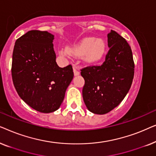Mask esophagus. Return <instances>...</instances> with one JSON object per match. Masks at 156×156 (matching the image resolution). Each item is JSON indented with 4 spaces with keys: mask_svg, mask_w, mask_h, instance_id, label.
<instances>
[{
    "mask_svg": "<svg viewBox=\"0 0 156 156\" xmlns=\"http://www.w3.org/2000/svg\"><path fill=\"white\" fill-rule=\"evenodd\" d=\"M73 71H74V76L80 75V69H79V68H77L76 67H73Z\"/></svg>",
    "mask_w": 156,
    "mask_h": 156,
    "instance_id": "34e87169",
    "label": "esophagus"
}]
</instances>
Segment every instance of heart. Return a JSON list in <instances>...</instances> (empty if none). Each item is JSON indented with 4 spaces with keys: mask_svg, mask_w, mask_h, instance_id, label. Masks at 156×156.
<instances>
[{
    "mask_svg": "<svg viewBox=\"0 0 156 156\" xmlns=\"http://www.w3.org/2000/svg\"><path fill=\"white\" fill-rule=\"evenodd\" d=\"M67 52L74 57H80L84 63L94 64L103 58L106 50L105 41L101 38L85 37L72 47H67ZM61 55L66 54L65 50H59Z\"/></svg>",
    "mask_w": 156,
    "mask_h": 156,
    "instance_id": "b5f03b06",
    "label": "heart"
}]
</instances>
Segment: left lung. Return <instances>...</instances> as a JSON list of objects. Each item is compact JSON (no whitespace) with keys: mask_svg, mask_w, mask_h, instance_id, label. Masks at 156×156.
<instances>
[{"mask_svg":"<svg viewBox=\"0 0 156 156\" xmlns=\"http://www.w3.org/2000/svg\"><path fill=\"white\" fill-rule=\"evenodd\" d=\"M107 37L109 50L102 65L81 70L85 81L83 99L89 112L96 114H105L123 101L134 75L133 55L129 43L112 30Z\"/></svg>","mask_w":156,"mask_h":156,"instance_id":"left-lung-1","label":"left lung"}]
</instances>
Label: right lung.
Listing matches in <instances>:
<instances>
[{"label":"right lung","mask_w":156,"mask_h":156,"mask_svg":"<svg viewBox=\"0 0 156 156\" xmlns=\"http://www.w3.org/2000/svg\"><path fill=\"white\" fill-rule=\"evenodd\" d=\"M54 37L47 31H28L16 40L12 52L15 88L27 105L41 113L60 107L74 76L71 65H57Z\"/></svg>","instance_id":"obj_1"}]
</instances>
